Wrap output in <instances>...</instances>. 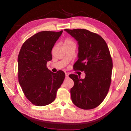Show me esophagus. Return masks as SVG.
<instances>
[{"instance_id": "1", "label": "esophagus", "mask_w": 131, "mask_h": 131, "mask_svg": "<svg viewBox=\"0 0 131 131\" xmlns=\"http://www.w3.org/2000/svg\"><path fill=\"white\" fill-rule=\"evenodd\" d=\"M69 74L68 73H66V78H68V77H69Z\"/></svg>"}]
</instances>
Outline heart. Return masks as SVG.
<instances>
[{
    "mask_svg": "<svg viewBox=\"0 0 131 131\" xmlns=\"http://www.w3.org/2000/svg\"><path fill=\"white\" fill-rule=\"evenodd\" d=\"M73 43V42L70 40V39H66L64 42V45H67V44H69V43Z\"/></svg>",
    "mask_w": 131,
    "mask_h": 131,
    "instance_id": "obj_1",
    "label": "heart"
}]
</instances>
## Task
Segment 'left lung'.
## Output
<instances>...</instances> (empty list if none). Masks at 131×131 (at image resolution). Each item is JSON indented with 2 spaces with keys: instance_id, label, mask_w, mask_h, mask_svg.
I'll return each instance as SVG.
<instances>
[{
  "instance_id": "left-lung-1",
  "label": "left lung",
  "mask_w": 131,
  "mask_h": 131,
  "mask_svg": "<svg viewBox=\"0 0 131 131\" xmlns=\"http://www.w3.org/2000/svg\"><path fill=\"white\" fill-rule=\"evenodd\" d=\"M78 41V59L74 70L84 71L81 79L69 75L74 85L70 89L72 101L78 108L85 110L96 108L104 101L111 84L113 61L106 42L98 34L84 29H65Z\"/></svg>"
}]
</instances>
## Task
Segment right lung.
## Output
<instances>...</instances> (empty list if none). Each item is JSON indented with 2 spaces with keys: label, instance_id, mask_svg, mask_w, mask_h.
<instances>
[{
  "label": "right lung",
  "instance_id": "add662e5",
  "mask_svg": "<svg viewBox=\"0 0 131 131\" xmlns=\"http://www.w3.org/2000/svg\"><path fill=\"white\" fill-rule=\"evenodd\" d=\"M63 30L42 31L23 43L18 56V81L25 96L37 106L53 102L65 78L59 70L52 73L46 67L52 59L51 51Z\"/></svg>",
  "mask_w": 131,
  "mask_h": 131
}]
</instances>
